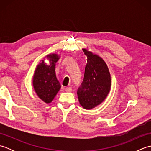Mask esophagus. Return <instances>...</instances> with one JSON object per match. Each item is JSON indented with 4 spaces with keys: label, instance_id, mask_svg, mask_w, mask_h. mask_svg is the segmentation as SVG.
Here are the masks:
<instances>
[{
    "label": "esophagus",
    "instance_id": "esophagus-1",
    "mask_svg": "<svg viewBox=\"0 0 151 151\" xmlns=\"http://www.w3.org/2000/svg\"><path fill=\"white\" fill-rule=\"evenodd\" d=\"M65 89L66 92H70L72 90V88L70 87H67V88H65Z\"/></svg>",
    "mask_w": 151,
    "mask_h": 151
}]
</instances>
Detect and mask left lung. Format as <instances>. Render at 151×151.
I'll return each instance as SVG.
<instances>
[{"label":"left lung","instance_id":"8db88e82","mask_svg":"<svg viewBox=\"0 0 151 151\" xmlns=\"http://www.w3.org/2000/svg\"><path fill=\"white\" fill-rule=\"evenodd\" d=\"M87 56L84 78L78 89V101L86 110L97 107L103 102L110 91L111 75L106 63L101 57L88 49H82Z\"/></svg>","mask_w":151,"mask_h":151}]
</instances>
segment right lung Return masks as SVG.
I'll list each match as a JSON object with an SVG mask.
<instances>
[{"instance_id":"add662e5","label":"right lung","mask_w":151,"mask_h":151,"mask_svg":"<svg viewBox=\"0 0 151 151\" xmlns=\"http://www.w3.org/2000/svg\"><path fill=\"white\" fill-rule=\"evenodd\" d=\"M49 64L41 60L37 65L33 75L32 84L35 92L41 100L47 104L50 103L61 88V85L56 76V63L60 55L56 53L49 54L45 57Z\"/></svg>"}]
</instances>
